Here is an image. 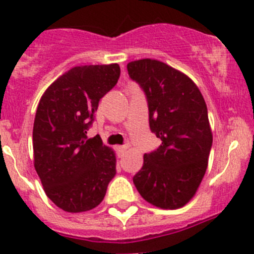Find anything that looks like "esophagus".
I'll list each match as a JSON object with an SVG mask.
<instances>
[{"instance_id":"esophagus-1","label":"esophagus","mask_w":254,"mask_h":254,"mask_svg":"<svg viewBox=\"0 0 254 254\" xmlns=\"http://www.w3.org/2000/svg\"><path fill=\"white\" fill-rule=\"evenodd\" d=\"M127 146H118L117 147L118 155H119V156H123V155L125 154V151H127Z\"/></svg>"}]
</instances>
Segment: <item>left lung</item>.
<instances>
[{
	"instance_id": "1",
	"label": "left lung",
	"mask_w": 254,
	"mask_h": 254,
	"mask_svg": "<svg viewBox=\"0 0 254 254\" xmlns=\"http://www.w3.org/2000/svg\"><path fill=\"white\" fill-rule=\"evenodd\" d=\"M127 73L144 90L150 129L161 140L132 181L145 201L176 210L195 196L207 169L212 131L205 99L186 74L156 59L130 62Z\"/></svg>"
}]
</instances>
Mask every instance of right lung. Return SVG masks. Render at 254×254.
Here are the masks:
<instances>
[{"label": "right lung", "mask_w": 254, "mask_h": 254, "mask_svg": "<svg viewBox=\"0 0 254 254\" xmlns=\"http://www.w3.org/2000/svg\"><path fill=\"white\" fill-rule=\"evenodd\" d=\"M120 77L117 63L74 67L39 100L33 124L34 169L49 200L63 211L97 207L117 174V159L99 135L87 139L99 100Z\"/></svg>", "instance_id": "right-lung-1"}]
</instances>
